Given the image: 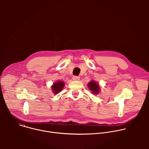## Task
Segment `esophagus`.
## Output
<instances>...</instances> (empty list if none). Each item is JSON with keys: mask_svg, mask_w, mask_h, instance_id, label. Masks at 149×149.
<instances>
[{"mask_svg": "<svg viewBox=\"0 0 149 149\" xmlns=\"http://www.w3.org/2000/svg\"><path fill=\"white\" fill-rule=\"evenodd\" d=\"M72 79L74 81H79V77L77 76H74L72 77Z\"/></svg>", "mask_w": 149, "mask_h": 149, "instance_id": "1", "label": "esophagus"}]
</instances>
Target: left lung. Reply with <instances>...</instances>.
I'll return each mask as SVG.
<instances>
[{
	"label": "left lung",
	"mask_w": 149,
	"mask_h": 149,
	"mask_svg": "<svg viewBox=\"0 0 149 149\" xmlns=\"http://www.w3.org/2000/svg\"><path fill=\"white\" fill-rule=\"evenodd\" d=\"M88 87L91 91L92 93L94 94H98L100 91V86L99 84L94 80L90 81L88 84Z\"/></svg>",
	"instance_id": "obj_1"
}]
</instances>
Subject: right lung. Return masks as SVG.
I'll return each instance as SVG.
<instances>
[{"mask_svg":"<svg viewBox=\"0 0 149 149\" xmlns=\"http://www.w3.org/2000/svg\"><path fill=\"white\" fill-rule=\"evenodd\" d=\"M65 86V83L63 81H58L53 84L51 86V89L54 94H56L61 92Z\"/></svg>","mask_w":149,"mask_h":149,"instance_id":"obj_1","label":"right lung"}]
</instances>
